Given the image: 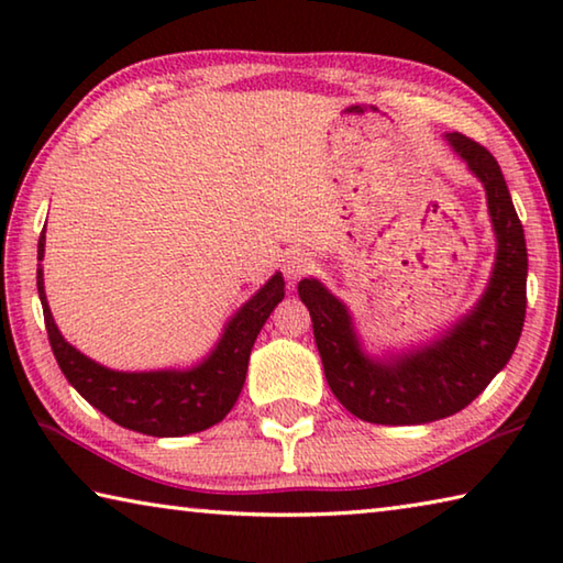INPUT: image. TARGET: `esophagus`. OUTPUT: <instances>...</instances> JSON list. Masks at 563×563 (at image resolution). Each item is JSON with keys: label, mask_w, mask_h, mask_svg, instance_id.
<instances>
[{"label": "esophagus", "mask_w": 563, "mask_h": 563, "mask_svg": "<svg viewBox=\"0 0 563 563\" xmlns=\"http://www.w3.org/2000/svg\"><path fill=\"white\" fill-rule=\"evenodd\" d=\"M310 268H312V261H310L308 253H290L283 263L285 278H288V280H300L302 275L310 273Z\"/></svg>", "instance_id": "obj_1"}]
</instances>
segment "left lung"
I'll list each match as a JSON object with an SVG mask.
<instances>
[{
	"label": "left lung",
	"mask_w": 563,
	"mask_h": 563,
	"mask_svg": "<svg viewBox=\"0 0 563 563\" xmlns=\"http://www.w3.org/2000/svg\"><path fill=\"white\" fill-rule=\"evenodd\" d=\"M466 166L487 188V203L499 251L489 288L456 328L393 362L362 355L345 305L318 280H300L298 295L308 305L325 379L340 405L373 424H424L450 417L484 393L507 365L521 338L527 316V241L514 211L501 168L479 141L446 133Z\"/></svg>",
	"instance_id": "8db88e82"
}]
</instances>
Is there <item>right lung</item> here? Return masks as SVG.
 <instances>
[{
  "label": "right lung",
  "mask_w": 563,
  "mask_h": 563,
  "mask_svg": "<svg viewBox=\"0 0 563 563\" xmlns=\"http://www.w3.org/2000/svg\"><path fill=\"white\" fill-rule=\"evenodd\" d=\"M36 255L40 261L44 258V231ZM36 288L44 308L46 335L64 377L113 422L151 437L203 432L231 412L245 383L253 342L285 295L283 275H273L265 288L255 292L228 322L213 355L188 373H113L84 357L59 335L46 305L42 268L36 271Z\"/></svg>",
  "instance_id": "right-lung-1"
}]
</instances>
